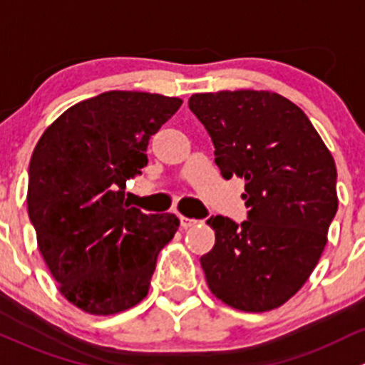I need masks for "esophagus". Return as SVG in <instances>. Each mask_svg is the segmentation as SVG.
Returning <instances> with one entry per match:
<instances>
[{"label": "esophagus", "instance_id": "1", "mask_svg": "<svg viewBox=\"0 0 365 365\" xmlns=\"http://www.w3.org/2000/svg\"><path fill=\"white\" fill-rule=\"evenodd\" d=\"M179 220H181V227L182 228H191V227H195V225L198 223L197 220H191V217H186V216H181Z\"/></svg>", "mask_w": 365, "mask_h": 365}]
</instances>
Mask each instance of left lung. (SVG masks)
<instances>
[{"mask_svg": "<svg viewBox=\"0 0 365 365\" xmlns=\"http://www.w3.org/2000/svg\"><path fill=\"white\" fill-rule=\"evenodd\" d=\"M191 112L214 144L225 179H244L247 220L212 216L200 258L209 290L234 309L265 313L309 279L337 210V170L302 108L272 91L197 93Z\"/></svg>", "mask_w": 365, "mask_h": 365, "instance_id": "1", "label": "left lung"}]
</instances>
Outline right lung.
Listing matches in <instances>:
<instances>
[{"mask_svg": "<svg viewBox=\"0 0 365 365\" xmlns=\"http://www.w3.org/2000/svg\"><path fill=\"white\" fill-rule=\"evenodd\" d=\"M181 105L156 93H101L63 112L36 142L29 220L59 294L84 313L108 317L137 306L178 232L175 214L130 207L125 186L148 165L151 135Z\"/></svg>", "mask_w": 365, "mask_h": 365, "instance_id": "add662e5", "label": "right lung"}]
</instances>
